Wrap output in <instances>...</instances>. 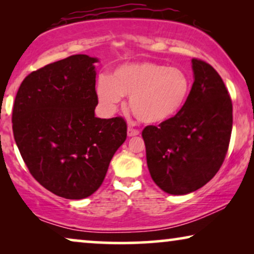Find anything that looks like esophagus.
<instances>
[{
    "mask_svg": "<svg viewBox=\"0 0 254 254\" xmlns=\"http://www.w3.org/2000/svg\"><path fill=\"white\" fill-rule=\"evenodd\" d=\"M140 134V131H138L137 129H135V128H133V127H128L127 128V135L129 137H131V136H136V135H138Z\"/></svg>",
    "mask_w": 254,
    "mask_h": 254,
    "instance_id": "obj_1",
    "label": "esophagus"
}]
</instances>
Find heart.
Masks as SVG:
<instances>
[{
  "label": "heart",
  "mask_w": 254,
  "mask_h": 254,
  "mask_svg": "<svg viewBox=\"0 0 254 254\" xmlns=\"http://www.w3.org/2000/svg\"><path fill=\"white\" fill-rule=\"evenodd\" d=\"M190 79L179 68L157 62H133L114 69L100 78L96 93L100 105L112 113L129 97V109L141 123L159 125L173 119L185 106Z\"/></svg>",
  "instance_id": "heart-1"
}]
</instances>
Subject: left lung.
<instances>
[{
	"label": "left lung",
	"mask_w": 254,
	"mask_h": 254,
	"mask_svg": "<svg viewBox=\"0 0 254 254\" xmlns=\"http://www.w3.org/2000/svg\"><path fill=\"white\" fill-rule=\"evenodd\" d=\"M192 69L194 82L183 110L142 131L151 178L173 195L194 192L216 175L232 130V103L221 76L197 59Z\"/></svg>",
	"instance_id": "obj_1"
}]
</instances>
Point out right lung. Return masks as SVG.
Returning a JSON list of instances; mask_svg holds the SVG:
<instances>
[{"label":"right lung","mask_w":254,"mask_h":254,"mask_svg":"<svg viewBox=\"0 0 254 254\" xmlns=\"http://www.w3.org/2000/svg\"><path fill=\"white\" fill-rule=\"evenodd\" d=\"M96 62L76 54L32 71L13 104V137L27 169L40 185L64 199L95 193L127 137L123 118L95 116Z\"/></svg>","instance_id":"1"}]
</instances>
